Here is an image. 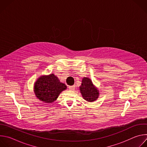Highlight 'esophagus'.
Listing matches in <instances>:
<instances>
[{"instance_id": "esophagus-1", "label": "esophagus", "mask_w": 147, "mask_h": 147, "mask_svg": "<svg viewBox=\"0 0 147 147\" xmlns=\"http://www.w3.org/2000/svg\"><path fill=\"white\" fill-rule=\"evenodd\" d=\"M75 86H69V89L71 91H73L75 90Z\"/></svg>"}]
</instances>
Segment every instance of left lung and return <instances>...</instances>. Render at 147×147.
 Here are the masks:
<instances>
[{
  "label": "left lung",
  "instance_id": "1",
  "mask_svg": "<svg viewBox=\"0 0 147 147\" xmlns=\"http://www.w3.org/2000/svg\"><path fill=\"white\" fill-rule=\"evenodd\" d=\"M80 90L82 97L87 101L93 102L98 98V90L94 86L91 80L88 77L82 79Z\"/></svg>",
  "mask_w": 147,
  "mask_h": 147
}]
</instances>
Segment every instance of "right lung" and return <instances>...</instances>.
<instances>
[{
	"label": "right lung",
	"mask_w": 147,
	"mask_h": 147,
	"mask_svg": "<svg viewBox=\"0 0 147 147\" xmlns=\"http://www.w3.org/2000/svg\"><path fill=\"white\" fill-rule=\"evenodd\" d=\"M66 88L65 84L60 82L53 74L41 76L36 80L34 85L36 96L40 100L46 103L55 101L60 92Z\"/></svg>",
	"instance_id": "obj_1"
}]
</instances>
